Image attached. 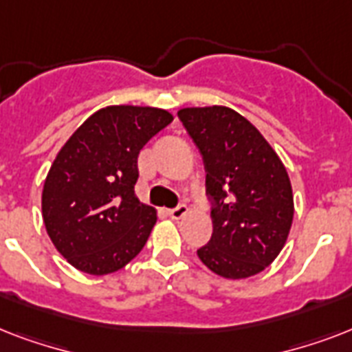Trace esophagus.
I'll use <instances>...</instances> for the list:
<instances>
[{
	"label": "esophagus",
	"mask_w": 352,
	"mask_h": 352,
	"mask_svg": "<svg viewBox=\"0 0 352 352\" xmlns=\"http://www.w3.org/2000/svg\"><path fill=\"white\" fill-rule=\"evenodd\" d=\"M168 214H170L171 219L179 221V219H182V217H184V215L188 214V206H186V204H181V206H177V208L170 210Z\"/></svg>",
	"instance_id": "esophagus-1"
}]
</instances>
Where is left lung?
Wrapping results in <instances>:
<instances>
[{
    "mask_svg": "<svg viewBox=\"0 0 352 352\" xmlns=\"http://www.w3.org/2000/svg\"><path fill=\"white\" fill-rule=\"evenodd\" d=\"M179 118L203 155L214 234L199 259L226 279L263 272L294 219L287 168L252 122L226 106L184 107Z\"/></svg>",
    "mask_w": 352,
    "mask_h": 352,
    "instance_id": "left-lung-1",
    "label": "left lung"
}]
</instances>
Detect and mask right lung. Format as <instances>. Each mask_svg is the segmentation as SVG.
I'll return each instance as SVG.
<instances>
[{"mask_svg":"<svg viewBox=\"0 0 352 352\" xmlns=\"http://www.w3.org/2000/svg\"><path fill=\"white\" fill-rule=\"evenodd\" d=\"M173 122L166 109L107 106L58 151L41 192V215L56 250L76 270L106 276L142 250L157 210L138 201V153Z\"/></svg>","mask_w":352,"mask_h":352,"instance_id":"right-lung-1","label":"right lung"}]
</instances>
